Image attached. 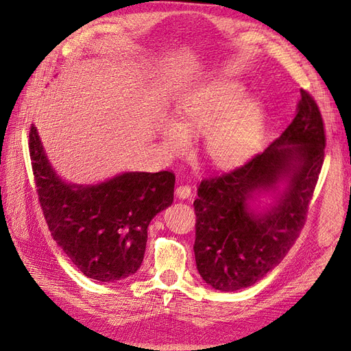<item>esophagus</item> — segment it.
I'll list each match as a JSON object with an SVG mask.
<instances>
[{"instance_id":"1","label":"esophagus","mask_w":351,"mask_h":351,"mask_svg":"<svg viewBox=\"0 0 351 351\" xmlns=\"http://www.w3.org/2000/svg\"><path fill=\"white\" fill-rule=\"evenodd\" d=\"M192 192H193V189H192V186H189V184H180V186L176 189V195H177L180 199H187V197H190V196H192Z\"/></svg>"}]
</instances>
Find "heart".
Segmentation results:
<instances>
[{
  "instance_id": "b5f03b06",
  "label": "heart",
  "mask_w": 351,
  "mask_h": 351,
  "mask_svg": "<svg viewBox=\"0 0 351 351\" xmlns=\"http://www.w3.org/2000/svg\"><path fill=\"white\" fill-rule=\"evenodd\" d=\"M246 97L236 80L221 79L202 88L178 107V123H167L162 142L173 155L189 149L187 134L204 133V155L215 168H232L252 155L263 127L261 104Z\"/></svg>"
}]
</instances>
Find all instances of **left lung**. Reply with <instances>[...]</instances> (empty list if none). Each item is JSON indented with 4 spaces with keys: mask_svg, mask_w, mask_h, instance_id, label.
Masks as SVG:
<instances>
[{
    "mask_svg": "<svg viewBox=\"0 0 351 351\" xmlns=\"http://www.w3.org/2000/svg\"><path fill=\"white\" fill-rule=\"evenodd\" d=\"M302 99L290 125L246 164L204 178L193 202L195 258L200 277L215 290L246 289L274 269L304 227L325 156V124L312 95ZM289 186L267 215L256 216L247 199L258 189Z\"/></svg>",
    "mask_w": 351,
    "mask_h": 351,
    "instance_id": "8db88e82",
    "label": "left lung"
}]
</instances>
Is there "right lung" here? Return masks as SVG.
<instances>
[{
    "label": "right lung",
    "instance_id": "obj_1",
    "mask_svg": "<svg viewBox=\"0 0 351 351\" xmlns=\"http://www.w3.org/2000/svg\"><path fill=\"white\" fill-rule=\"evenodd\" d=\"M29 154L51 236L88 278L130 277L141 268L147 226L173 204L171 171L124 173L97 186L66 184L52 171L34 124Z\"/></svg>",
    "mask_w": 351,
    "mask_h": 351
}]
</instances>
